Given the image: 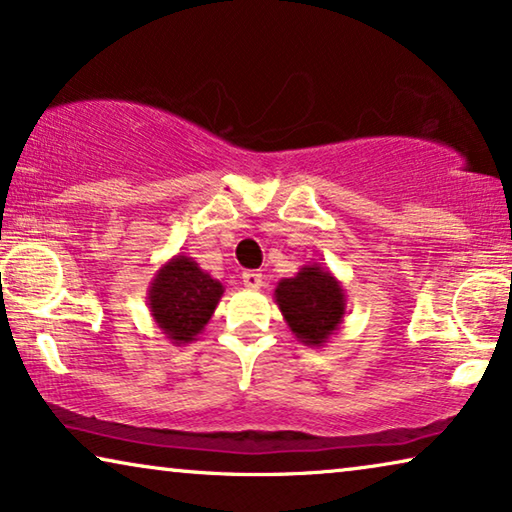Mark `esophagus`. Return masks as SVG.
<instances>
[{
    "label": "esophagus",
    "mask_w": 512,
    "mask_h": 512,
    "mask_svg": "<svg viewBox=\"0 0 512 512\" xmlns=\"http://www.w3.org/2000/svg\"><path fill=\"white\" fill-rule=\"evenodd\" d=\"M242 281H244V286L247 288H261L263 286V274L261 272H256V270H247V272H242Z\"/></svg>",
    "instance_id": "obj_1"
}]
</instances>
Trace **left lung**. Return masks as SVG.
<instances>
[{
    "label": "left lung",
    "instance_id": "8db88e82",
    "mask_svg": "<svg viewBox=\"0 0 512 512\" xmlns=\"http://www.w3.org/2000/svg\"><path fill=\"white\" fill-rule=\"evenodd\" d=\"M274 302L295 339L305 346L328 344L346 316L342 281L318 263L302 265L295 277L281 279Z\"/></svg>",
    "mask_w": 512,
    "mask_h": 512
}]
</instances>
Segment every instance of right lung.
<instances>
[{"mask_svg":"<svg viewBox=\"0 0 512 512\" xmlns=\"http://www.w3.org/2000/svg\"><path fill=\"white\" fill-rule=\"evenodd\" d=\"M224 286L201 270L191 256L177 254L154 274L147 288V307L170 344H191L217 309Z\"/></svg>","mask_w":512,"mask_h":512,"instance_id":"1","label":"right lung"}]
</instances>
